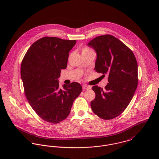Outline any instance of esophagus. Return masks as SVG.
<instances>
[{"label": "esophagus", "mask_w": 159, "mask_h": 159, "mask_svg": "<svg viewBox=\"0 0 159 159\" xmlns=\"http://www.w3.org/2000/svg\"><path fill=\"white\" fill-rule=\"evenodd\" d=\"M83 89L84 90H88V89H90L91 88L87 85H83Z\"/></svg>", "instance_id": "34e87169"}]
</instances>
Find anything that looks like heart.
Returning <instances> with one entry per match:
<instances>
[{
    "label": "heart",
    "instance_id": "b5f03b06",
    "mask_svg": "<svg viewBox=\"0 0 159 159\" xmlns=\"http://www.w3.org/2000/svg\"><path fill=\"white\" fill-rule=\"evenodd\" d=\"M91 50H92V49H90V48L86 47V48H83V51H82V52H86V51H91Z\"/></svg>",
    "mask_w": 159,
    "mask_h": 159
}]
</instances>
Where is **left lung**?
Listing matches in <instances>:
<instances>
[{"instance_id":"left-lung-1","label":"left lung","mask_w":159,"mask_h":159,"mask_svg":"<svg viewBox=\"0 0 159 159\" xmlns=\"http://www.w3.org/2000/svg\"><path fill=\"white\" fill-rule=\"evenodd\" d=\"M88 45L97 52L95 70L108 76V83L103 90L92 87L95 98L91 102L93 112L108 120L116 117L127 107L138 85V65L132 51L111 35L98 36Z\"/></svg>"}]
</instances>
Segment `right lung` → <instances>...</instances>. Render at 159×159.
Masks as SVG:
<instances>
[{
  "label": "right lung",
  "instance_id": "right-lung-1",
  "mask_svg": "<svg viewBox=\"0 0 159 159\" xmlns=\"http://www.w3.org/2000/svg\"><path fill=\"white\" fill-rule=\"evenodd\" d=\"M76 40L45 37L34 42L21 63V76L28 102L43 120L57 124L68 117L73 101L82 91L73 82L59 88L58 78L67 66L69 51Z\"/></svg>",
  "mask_w": 159,
  "mask_h": 159
}]
</instances>
